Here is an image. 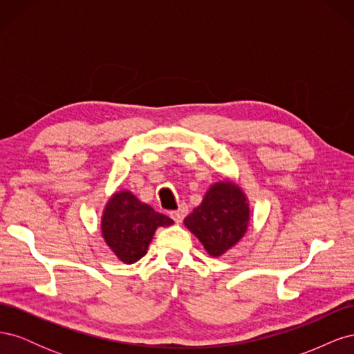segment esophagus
I'll return each instance as SVG.
<instances>
[{"label":"esophagus","mask_w":354,"mask_h":354,"mask_svg":"<svg viewBox=\"0 0 354 354\" xmlns=\"http://www.w3.org/2000/svg\"><path fill=\"white\" fill-rule=\"evenodd\" d=\"M187 211H189V208H187L186 203H181V205L176 211L169 212V216L176 223H181V221H183V218L187 216Z\"/></svg>","instance_id":"34e87169"}]
</instances>
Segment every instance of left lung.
<instances>
[{
  "mask_svg": "<svg viewBox=\"0 0 354 354\" xmlns=\"http://www.w3.org/2000/svg\"><path fill=\"white\" fill-rule=\"evenodd\" d=\"M248 224V198L230 180L209 186L201 205L185 218V226L211 257H221L236 245L246 233Z\"/></svg>",
  "mask_w": 354,
  "mask_h": 354,
  "instance_id": "obj_1",
  "label": "left lung"
}]
</instances>
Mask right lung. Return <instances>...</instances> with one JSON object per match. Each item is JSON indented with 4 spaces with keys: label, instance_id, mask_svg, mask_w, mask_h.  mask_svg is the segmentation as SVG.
Instances as JSON below:
<instances>
[{
    "label": "right lung",
    "instance_id": "add662e5",
    "mask_svg": "<svg viewBox=\"0 0 354 354\" xmlns=\"http://www.w3.org/2000/svg\"><path fill=\"white\" fill-rule=\"evenodd\" d=\"M174 221L138 201L130 190H120L109 198L102 216V236L111 251L125 264L146 255L158 227Z\"/></svg>",
    "mask_w": 354,
    "mask_h": 354
}]
</instances>
